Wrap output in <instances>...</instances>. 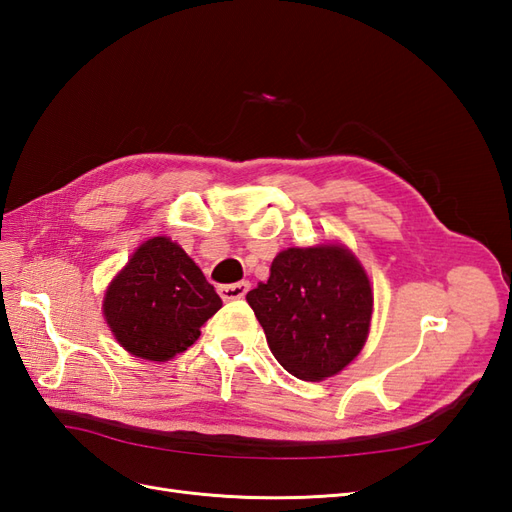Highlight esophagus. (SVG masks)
<instances>
[{
    "label": "esophagus",
    "instance_id": "1",
    "mask_svg": "<svg viewBox=\"0 0 512 512\" xmlns=\"http://www.w3.org/2000/svg\"><path fill=\"white\" fill-rule=\"evenodd\" d=\"M247 290H250V282H237V284H224L218 288L220 297L224 301H235V299H243Z\"/></svg>",
    "mask_w": 512,
    "mask_h": 512
}]
</instances>
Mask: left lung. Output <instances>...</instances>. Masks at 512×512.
Wrapping results in <instances>:
<instances>
[{
    "instance_id": "8db88e82",
    "label": "left lung",
    "mask_w": 512,
    "mask_h": 512,
    "mask_svg": "<svg viewBox=\"0 0 512 512\" xmlns=\"http://www.w3.org/2000/svg\"><path fill=\"white\" fill-rule=\"evenodd\" d=\"M245 299L277 363L312 382L339 374L361 352L374 309L369 277L344 245L288 247Z\"/></svg>"
}]
</instances>
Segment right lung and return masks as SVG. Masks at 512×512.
Listing matches in <instances>:
<instances>
[{"instance_id": "add662e5", "label": "right lung", "mask_w": 512, "mask_h": 512, "mask_svg": "<svg viewBox=\"0 0 512 512\" xmlns=\"http://www.w3.org/2000/svg\"><path fill=\"white\" fill-rule=\"evenodd\" d=\"M102 307L115 339L130 354L168 361L196 342L222 299L181 245L153 237L117 273Z\"/></svg>"}]
</instances>
